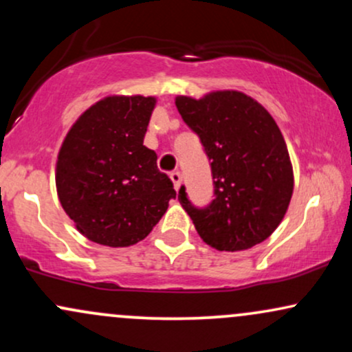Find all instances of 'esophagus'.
Listing matches in <instances>:
<instances>
[{"instance_id": "esophagus-1", "label": "esophagus", "mask_w": 352, "mask_h": 352, "mask_svg": "<svg viewBox=\"0 0 352 352\" xmlns=\"http://www.w3.org/2000/svg\"><path fill=\"white\" fill-rule=\"evenodd\" d=\"M170 180L173 182V187H175V190H179L180 188V184H182L180 172H172L170 173Z\"/></svg>"}]
</instances>
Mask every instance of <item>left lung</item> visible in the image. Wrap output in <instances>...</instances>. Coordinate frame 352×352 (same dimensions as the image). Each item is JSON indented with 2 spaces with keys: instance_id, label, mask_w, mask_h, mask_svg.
Instances as JSON below:
<instances>
[{
  "instance_id": "left-lung-1",
  "label": "left lung",
  "mask_w": 352,
  "mask_h": 352,
  "mask_svg": "<svg viewBox=\"0 0 352 352\" xmlns=\"http://www.w3.org/2000/svg\"><path fill=\"white\" fill-rule=\"evenodd\" d=\"M185 124L200 137L215 199L205 208L179 200L205 243L241 252L261 243L281 223L293 195L288 147L270 112L240 91H215L201 99H175Z\"/></svg>"
}]
</instances>
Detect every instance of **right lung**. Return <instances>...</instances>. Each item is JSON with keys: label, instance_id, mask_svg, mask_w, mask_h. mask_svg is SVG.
I'll return each instance as SVG.
<instances>
[{"label": "right lung", "instance_id": "right-lung-1", "mask_svg": "<svg viewBox=\"0 0 352 352\" xmlns=\"http://www.w3.org/2000/svg\"><path fill=\"white\" fill-rule=\"evenodd\" d=\"M155 98L109 96L72 124L56 162L60 205L94 243L144 240L175 199L172 180L144 145Z\"/></svg>", "mask_w": 352, "mask_h": 352}]
</instances>
